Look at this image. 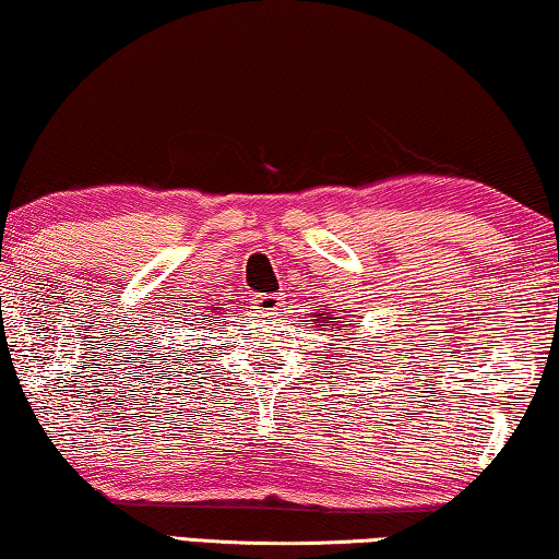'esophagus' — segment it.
Wrapping results in <instances>:
<instances>
[{
    "mask_svg": "<svg viewBox=\"0 0 559 559\" xmlns=\"http://www.w3.org/2000/svg\"><path fill=\"white\" fill-rule=\"evenodd\" d=\"M280 305H282V297H280V295H257V297H254V310H257V312L277 314Z\"/></svg>",
    "mask_w": 559,
    "mask_h": 559,
    "instance_id": "1",
    "label": "esophagus"
}]
</instances>
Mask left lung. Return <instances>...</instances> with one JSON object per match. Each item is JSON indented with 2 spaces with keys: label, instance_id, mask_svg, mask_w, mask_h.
<instances>
[{
  "label": "left lung",
  "instance_id": "left-lung-1",
  "mask_svg": "<svg viewBox=\"0 0 559 559\" xmlns=\"http://www.w3.org/2000/svg\"><path fill=\"white\" fill-rule=\"evenodd\" d=\"M325 314H328V320H330V322H333V320H340V318H330V312H325ZM314 318H318V314H314ZM320 322H325V318H320Z\"/></svg>",
  "mask_w": 559,
  "mask_h": 559
}]
</instances>
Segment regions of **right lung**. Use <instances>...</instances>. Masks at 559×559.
Returning <instances> with one entry per match:
<instances>
[{
  "label": "right lung",
  "mask_w": 559,
  "mask_h": 559,
  "mask_svg": "<svg viewBox=\"0 0 559 559\" xmlns=\"http://www.w3.org/2000/svg\"><path fill=\"white\" fill-rule=\"evenodd\" d=\"M204 318H206V314H204Z\"/></svg>",
  "instance_id": "obj_1"
}]
</instances>
